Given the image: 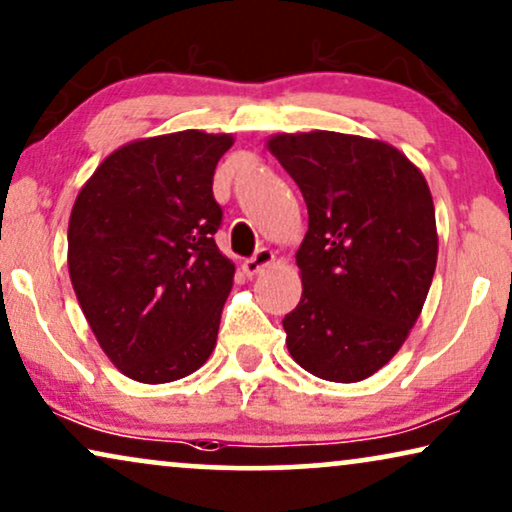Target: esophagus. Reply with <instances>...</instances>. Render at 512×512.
<instances>
[{
  "label": "esophagus",
  "mask_w": 512,
  "mask_h": 512,
  "mask_svg": "<svg viewBox=\"0 0 512 512\" xmlns=\"http://www.w3.org/2000/svg\"><path fill=\"white\" fill-rule=\"evenodd\" d=\"M274 262H276V252L269 248H262L255 252V257H250V260L243 262V271L248 276H257V274H262L264 269H269Z\"/></svg>",
  "instance_id": "obj_1"
}]
</instances>
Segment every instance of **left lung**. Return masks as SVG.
Returning <instances> with one entry per match:
<instances>
[{"label": "left lung", "mask_w": 512, "mask_h": 512, "mask_svg": "<svg viewBox=\"0 0 512 512\" xmlns=\"http://www.w3.org/2000/svg\"><path fill=\"white\" fill-rule=\"evenodd\" d=\"M267 149L309 208L297 250L302 299L285 344L313 377L356 384L381 370L417 323L438 264V227L421 170L384 140L276 133Z\"/></svg>", "instance_id": "1"}]
</instances>
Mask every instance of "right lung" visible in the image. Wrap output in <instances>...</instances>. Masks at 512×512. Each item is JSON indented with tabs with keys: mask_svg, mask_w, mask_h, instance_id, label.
Here are the masks:
<instances>
[{
	"mask_svg": "<svg viewBox=\"0 0 512 512\" xmlns=\"http://www.w3.org/2000/svg\"><path fill=\"white\" fill-rule=\"evenodd\" d=\"M234 135L189 128L114 149L74 199L67 269L100 349L140 384H168L213 353L234 262L213 234L217 161Z\"/></svg>",
	"mask_w": 512,
	"mask_h": 512,
	"instance_id": "obj_1",
	"label": "right lung"
}]
</instances>
